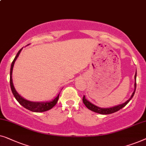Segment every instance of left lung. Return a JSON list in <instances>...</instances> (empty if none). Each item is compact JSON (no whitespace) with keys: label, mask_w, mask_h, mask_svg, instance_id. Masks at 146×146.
I'll return each mask as SVG.
<instances>
[{"label":"left lung","mask_w":146,"mask_h":146,"mask_svg":"<svg viewBox=\"0 0 146 146\" xmlns=\"http://www.w3.org/2000/svg\"><path fill=\"white\" fill-rule=\"evenodd\" d=\"M135 77V83H134L135 89H134V91L133 92V93L132 94V96H131V97L129 98V99L127 100L126 102H124V103L119 104V105H118V106H113V107H111V108H102L98 107V106L94 105L93 104H92L89 101H88V100L85 98V96H83V103L85 104L86 107H87V108H89V110H92V111H93L94 112H96V113H98V114H112V113H114V112H116L117 111H118L119 110L122 109L123 107H124V106H126L129 102H130V100L132 99L133 96L134 95L135 89H136V71H135V77Z\"/></svg>","instance_id":"left-lung-1"}]
</instances>
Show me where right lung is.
Returning <instances> with one entry per match:
<instances>
[{"label": "right lung", "mask_w": 146, "mask_h": 146, "mask_svg": "<svg viewBox=\"0 0 146 146\" xmlns=\"http://www.w3.org/2000/svg\"><path fill=\"white\" fill-rule=\"evenodd\" d=\"M22 48L20 49V50L18 51V52L16 54L15 58L14 59L13 61H12L11 64V73H10V85H11V91L12 92V94L14 96V97L16 99V100L19 102V103L21 104L22 106H24V108H26V109L30 110V111L35 112H45L47 111V110H49L54 106L55 104H57V100L59 99V95L57 96L56 98H55L54 100H53L52 101L50 102H31L29 101V100H27L24 99L21 96L18 94L16 91L14 89L13 83H12V69H13V67L14 65V62L16 60V59L18 58V55H19L20 53L21 52Z\"/></svg>", "instance_id": "right-lung-1"}]
</instances>
